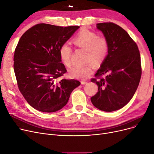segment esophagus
I'll return each instance as SVG.
<instances>
[{
    "instance_id": "obj_1",
    "label": "esophagus",
    "mask_w": 154,
    "mask_h": 154,
    "mask_svg": "<svg viewBox=\"0 0 154 154\" xmlns=\"http://www.w3.org/2000/svg\"><path fill=\"white\" fill-rule=\"evenodd\" d=\"M81 83H82V85H85V84H87V81H83V80H82Z\"/></svg>"
}]
</instances>
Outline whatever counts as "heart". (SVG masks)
<instances>
[{"mask_svg": "<svg viewBox=\"0 0 154 154\" xmlns=\"http://www.w3.org/2000/svg\"><path fill=\"white\" fill-rule=\"evenodd\" d=\"M72 42L76 47L87 51L85 62H92L96 65L102 64L107 57L109 44L106 36H98V35L87 29L79 31L73 38ZM72 48L64 44L59 48V54L63 63L67 67L71 66ZM94 72V66L89 63L82 66H75L69 70V75L73 78L86 79Z\"/></svg>", "mask_w": 154, "mask_h": 154, "instance_id": "obj_1", "label": "heart"}]
</instances>
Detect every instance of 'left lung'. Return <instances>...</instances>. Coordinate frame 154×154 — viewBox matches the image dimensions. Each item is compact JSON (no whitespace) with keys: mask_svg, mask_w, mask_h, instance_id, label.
<instances>
[{"mask_svg":"<svg viewBox=\"0 0 154 154\" xmlns=\"http://www.w3.org/2000/svg\"><path fill=\"white\" fill-rule=\"evenodd\" d=\"M97 27L107 38L109 51L95 78L91 79L98 85V92L91 97V102L98 109L112 112L126 106L138 87L141 76L140 54L135 42L118 24L101 23Z\"/></svg>","mask_w":154,"mask_h":154,"instance_id":"obj_1","label":"left lung"}]
</instances>
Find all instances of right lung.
Returning <instances> with one entry per match:
<instances>
[{
    "mask_svg": "<svg viewBox=\"0 0 154 154\" xmlns=\"http://www.w3.org/2000/svg\"><path fill=\"white\" fill-rule=\"evenodd\" d=\"M78 26L66 27L39 23L21 36L15 48L14 71L18 88L29 105L44 112H53L66 105L72 91L80 85L63 76L60 47Z\"/></svg>",
    "mask_w": 154,
    "mask_h": 154,
    "instance_id": "add662e5",
    "label": "right lung"
}]
</instances>
